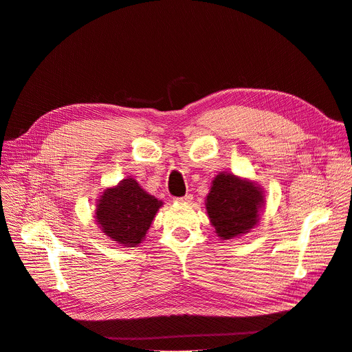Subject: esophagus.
I'll return each instance as SVG.
<instances>
[{"mask_svg": "<svg viewBox=\"0 0 352 352\" xmlns=\"http://www.w3.org/2000/svg\"><path fill=\"white\" fill-rule=\"evenodd\" d=\"M191 200H192V196H191V194H186V196L184 197H177L175 199V201L177 203H181V204H187V203H191Z\"/></svg>", "mask_w": 352, "mask_h": 352, "instance_id": "34e87169", "label": "esophagus"}]
</instances>
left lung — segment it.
Listing matches in <instances>:
<instances>
[{"label":"left lung","mask_w":352,"mask_h":352,"mask_svg":"<svg viewBox=\"0 0 352 352\" xmlns=\"http://www.w3.org/2000/svg\"><path fill=\"white\" fill-rule=\"evenodd\" d=\"M263 203L261 188L251 181L222 173L213 179L206 209L217 235L222 239H232L256 225L258 210Z\"/></svg>","instance_id":"8db88e82"}]
</instances>
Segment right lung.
Here are the masks:
<instances>
[{
    "instance_id": "right-lung-1",
    "label": "right lung",
    "mask_w": 352,
    "mask_h": 352,
    "mask_svg": "<svg viewBox=\"0 0 352 352\" xmlns=\"http://www.w3.org/2000/svg\"><path fill=\"white\" fill-rule=\"evenodd\" d=\"M162 201L143 191L133 178L102 192L98 200L97 223L109 238L122 245H139Z\"/></svg>"
}]
</instances>
